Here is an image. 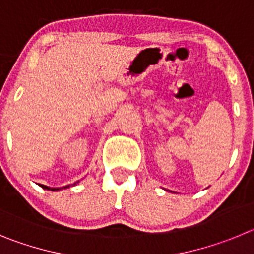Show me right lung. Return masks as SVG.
Returning a JSON list of instances; mask_svg holds the SVG:
<instances>
[{"instance_id":"obj_1","label":"right lung","mask_w":254,"mask_h":254,"mask_svg":"<svg viewBox=\"0 0 254 254\" xmlns=\"http://www.w3.org/2000/svg\"><path fill=\"white\" fill-rule=\"evenodd\" d=\"M73 185H75V183H73ZM40 187L43 188V190H60V188H51V187H47V186H44V185H40ZM67 187H68V186H67Z\"/></svg>"}]
</instances>
